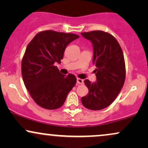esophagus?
<instances>
[{
    "mask_svg": "<svg viewBox=\"0 0 148 148\" xmlns=\"http://www.w3.org/2000/svg\"><path fill=\"white\" fill-rule=\"evenodd\" d=\"M76 81H77L78 84H84V80L81 79H79V78H77V79H76Z\"/></svg>",
    "mask_w": 148,
    "mask_h": 148,
    "instance_id": "esophagus-1",
    "label": "esophagus"
}]
</instances>
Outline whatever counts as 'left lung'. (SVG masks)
<instances>
[{"instance_id":"obj_1","label":"left lung","mask_w":148,"mask_h":148,"mask_svg":"<svg viewBox=\"0 0 148 148\" xmlns=\"http://www.w3.org/2000/svg\"><path fill=\"white\" fill-rule=\"evenodd\" d=\"M81 35L92 43V63L97 67V81H84L89 92L81 102L88 109L98 111L111 105L123 87L126 75L123 52L116 39L106 32L93 30Z\"/></svg>"}]
</instances>
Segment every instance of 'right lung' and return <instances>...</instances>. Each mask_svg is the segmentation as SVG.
Returning a JSON list of instances; mask_svg holds the SVG:
<instances>
[{
  "instance_id": "right-lung-1",
  "label": "right lung",
  "mask_w": 148,
  "mask_h": 148,
  "mask_svg": "<svg viewBox=\"0 0 148 148\" xmlns=\"http://www.w3.org/2000/svg\"><path fill=\"white\" fill-rule=\"evenodd\" d=\"M79 35L54 30L38 33L27 46L21 61L25 88L38 106L49 110L60 108L76 83V76L59 72L66 47Z\"/></svg>"
}]
</instances>
